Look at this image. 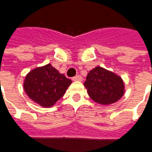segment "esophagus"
I'll list each match as a JSON object with an SVG mask.
<instances>
[{
  "label": "esophagus",
  "instance_id": "34e87169",
  "mask_svg": "<svg viewBox=\"0 0 152 152\" xmlns=\"http://www.w3.org/2000/svg\"><path fill=\"white\" fill-rule=\"evenodd\" d=\"M73 81H75V82H82V76H80V75H77V76H75L72 78Z\"/></svg>",
  "mask_w": 152,
  "mask_h": 152
}]
</instances>
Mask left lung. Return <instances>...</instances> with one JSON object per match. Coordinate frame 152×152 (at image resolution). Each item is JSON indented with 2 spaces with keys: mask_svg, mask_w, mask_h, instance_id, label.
<instances>
[{
  "mask_svg": "<svg viewBox=\"0 0 152 152\" xmlns=\"http://www.w3.org/2000/svg\"><path fill=\"white\" fill-rule=\"evenodd\" d=\"M84 86L89 97L102 105L116 103L125 93L122 77L102 66H96L89 71Z\"/></svg>",
  "mask_w": 152,
  "mask_h": 152,
  "instance_id": "obj_1",
  "label": "left lung"
}]
</instances>
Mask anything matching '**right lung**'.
Wrapping results in <instances>:
<instances>
[{"mask_svg":"<svg viewBox=\"0 0 152 152\" xmlns=\"http://www.w3.org/2000/svg\"><path fill=\"white\" fill-rule=\"evenodd\" d=\"M71 83V80L48 63L28 72L23 86L30 99L43 108H50L65 94Z\"/></svg>","mask_w":152,"mask_h":152,"instance_id":"add662e5","label":"right lung"}]
</instances>
